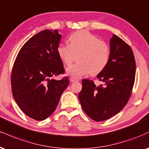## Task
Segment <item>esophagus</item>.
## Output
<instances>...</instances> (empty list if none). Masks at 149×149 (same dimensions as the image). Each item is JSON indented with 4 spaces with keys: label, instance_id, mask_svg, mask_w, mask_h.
<instances>
[{
    "label": "esophagus",
    "instance_id": "34e87169",
    "mask_svg": "<svg viewBox=\"0 0 149 149\" xmlns=\"http://www.w3.org/2000/svg\"><path fill=\"white\" fill-rule=\"evenodd\" d=\"M70 81H71V82H77V81H78V78H74V77H72V76H71V78H70Z\"/></svg>",
    "mask_w": 149,
    "mask_h": 149
}]
</instances>
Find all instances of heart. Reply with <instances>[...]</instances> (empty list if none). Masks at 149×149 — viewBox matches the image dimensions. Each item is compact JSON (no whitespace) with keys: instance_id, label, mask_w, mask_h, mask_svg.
<instances>
[{"instance_id":"obj_1","label":"heart","mask_w":149,"mask_h":149,"mask_svg":"<svg viewBox=\"0 0 149 149\" xmlns=\"http://www.w3.org/2000/svg\"><path fill=\"white\" fill-rule=\"evenodd\" d=\"M69 44L60 43L57 53L64 64L69 65L79 54V62L69 66L68 74L74 78H80L92 73L96 76L106 68L110 62V48L106 42L87 30H79L69 37Z\"/></svg>"}]
</instances>
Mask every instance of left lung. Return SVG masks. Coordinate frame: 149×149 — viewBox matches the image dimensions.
<instances>
[{"mask_svg": "<svg viewBox=\"0 0 149 149\" xmlns=\"http://www.w3.org/2000/svg\"><path fill=\"white\" fill-rule=\"evenodd\" d=\"M135 60L130 46L113 35L110 39V59L97 78L103 82L96 85L83 79L79 93L81 106L86 114L96 121L107 120L126 106L135 78Z\"/></svg>", "mask_w": 149, "mask_h": 149, "instance_id": "1", "label": "left lung"}]
</instances>
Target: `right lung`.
Listing matches in <instances>:
<instances>
[{"label": "right lung", "mask_w": 149, "mask_h": 149, "mask_svg": "<svg viewBox=\"0 0 149 149\" xmlns=\"http://www.w3.org/2000/svg\"><path fill=\"white\" fill-rule=\"evenodd\" d=\"M61 35L57 30H45L32 37L18 53L11 74L12 91L21 110L32 119L42 121L51 115L69 85L57 53Z\"/></svg>", "instance_id": "right-lung-1"}]
</instances>
